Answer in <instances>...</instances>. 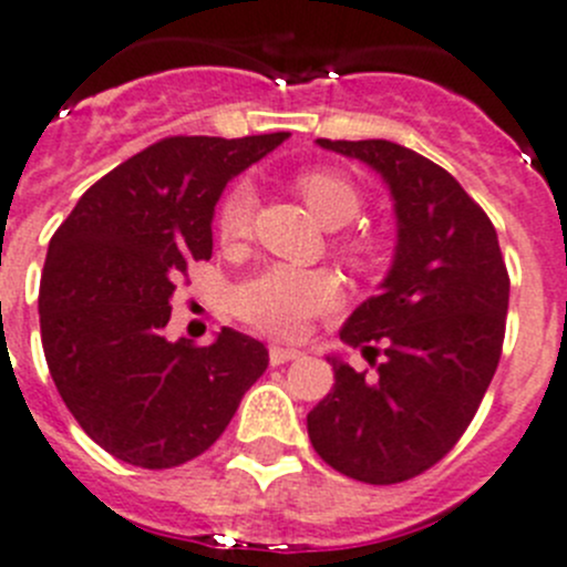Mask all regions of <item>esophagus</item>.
Here are the masks:
<instances>
[{
	"label": "esophagus",
	"mask_w": 567,
	"mask_h": 567,
	"mask_svg": "<svg viewBox=\"0 0 567 567\" xmlns=\"http://www.w3.org/2000/svg\"><path fill=\"white\" fill-rule=\"evenodd\" d=\"M301 351L299 349H285V346H271L268 349V360H271V365H285V362H293L299 360Z\"/></svg>",
	"instance_id": "1"
}]
</instances>
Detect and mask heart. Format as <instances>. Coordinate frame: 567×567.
Segmentation results:
<instances>
[{
    "label": "heart",
    "mask_w": 567,
    "mask_h": 567,
    "mask_svg": "<svg viewBox=\"0 0 567 567\" xmlns=\"http://www.w3.org/2000/svg\"><path fill=\"white\" fill-rule=\"evenodd\" d=\"M299 194L327 227L354 221L362 199L349 177L332 168H307L296 179ZM255 185L238 179L218 207V233L224 240H240L255 216ZM338 249L354 266H368L373 244L365 235H346ZM340 299V285L327 268H296L277 262L246 277L233 290V310L240 321L274 338H299L312 318L332 310Z\"/></svg>",
    "instance_id": "1"
}]
</instances>
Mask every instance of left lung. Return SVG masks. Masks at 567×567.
<instances>
[{
    "instance_id": "8db88e82",
    "label": "left lung",
    "mask_w": 567,
    "mask_h": 567,
    "mask_svg": "<svg viewBox=\"0 0 567 567\" xmlns=\"http://www.w3.org/2000/svg\"><path fill=\"white\" fill-rule=\"evenodd\" d=\"M382 174L399 244L382 290L362 301L340 340L362 346L373 377L329 357L334 384L307 415L312 449L343 476L395 485L441 463L463 437L498 368L509 274L496 227L463 185L390 141H329Z\"/></svg>"
}]
</instances>
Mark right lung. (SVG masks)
Returning a JSON list of instances; mask_svg holds the SVG:
<instances>
[{"label": "right lung", "mask_w": 567, "mask_h": 567, "mask_svg": "<svg viewBox=\"0 0 567 567\" xmlns=\"http://www.w3.org/2000/svg\"><path fill=\"white\" fill-rule=\"evenodd\" d=\"M288 132L174 135L82 194L43 262L41 343L60 399L93 443L137 468L199 457L268 368L260 340L166 338L188 262L210 260L213 210L233 177Z\"/></svg>", "instance_id": "right-lung-1"}]
</instances>
